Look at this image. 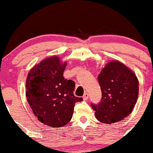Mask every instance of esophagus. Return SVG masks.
Returning <instances> with one entry per match:
<instances>
[{
    "mask_svg": "<svg viewBox=\"0 0 153 153\" xmlns=\"http://www.w3.org/2000/svg\"><path fill=\"white\" fill-rule=\"evenodd\" d=\"M88 98H89V94H88L87 92H86V93H84V96H83V99H84V101H86V100L88 99Z\"/></svg>",
    "mask_w": 153,
    "mask_h": 153,
    "instance_id": "esophagus-1",
    "label": "esophagus"
}]
</instances>
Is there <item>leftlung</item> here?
I'll use <instances>...</instances> for the list:
<instances>
[{"label":"left lung","mask_w":153,"mask_h":153,"mask_svg":"<svg viewBox=\"0 0 153 153\" xmlns=\"http://www.w3.org/2000/svg\"><path fill=\"white\" fill-rule=\"evenodd\" d=\"M102 98L91 103L101 122H118L132 112L138 96V81L135 73L118 61L109 62L98 76Z\"/></svg>","instance_id":"left-lung-1"}]
</instances>
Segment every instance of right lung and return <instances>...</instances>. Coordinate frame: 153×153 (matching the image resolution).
I'll return each mask as SVG.
<instances>
[{"instance_id":"obj_1","label":"right lung","mask_w":153,"mask_h":153,"mask_svg":"<svg viewBox=\"0 0 153 153\" xmlns=\"http://www.w3.org/2000/svg\"><path fill=\"white\" fill-rule=\"evenodd\" d=\"M67 63L59 58L44 59L27 75L26 95L33 113L43 124L52 127L65 126L72 118L75 103L82 98L74 95L75 83L64 78Z\"/></svg>"}]
</instances>
